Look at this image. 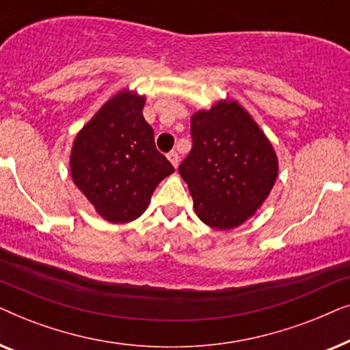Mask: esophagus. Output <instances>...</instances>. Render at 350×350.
<instances>
[{
	"label": "esophagus",
	"mask_w": 350,
	"mask_h": 350,
	"mask_svg": "<svg viewBox=\"0 0 350 350\" xmlns=\"http://www.w3.org/2000/svg\"><path fill=\"white\" fill-rule=\"evenodd\" d=\"M167 157H169V161L172 162V165H174L175 169H176V167H178V162H180L178 152H176V151H170L169 154H167Z\"/></svg>",
	"instance_id": "1"
}]
</instances>
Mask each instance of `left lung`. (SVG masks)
<instances>
[{
	"label": "left lung",
	"instance_id": "left-lung-1",
	"mask_svg": "<svg viewBox=\"0 0 350 350\" xmlns=\"http://www.w3.org/2000/svg\"><path fill=\"white\" fill-rule=\"evenodd\" d=\"M193 148L178 172L207 226L228 231L247 221L269 196L279 162L272 145L237 102L191 116Z\"/></svg>",
	"mask_w": 350,
	"mask_h": 350
}]
</instances>
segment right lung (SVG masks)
Masks as SVG:
<instances>
[{
  "mask_svg": "<svg viewBox=\"0 0 350 350\" xmlns=\"http://www.w3.org/2000/svg\"><path fill=\"white\" fill-rule=\"evenodd\" d=\"M143 107L145 97L137 92L114 95L83 127L71 150L75 185L111 223L140 217L156 186L175 170L156 150Z\"/></svg>",
  "mask_w": 350,
  "mask_h": 350,
  "instance_id": "1",
  "label": "right lung"
}]
</instances>
